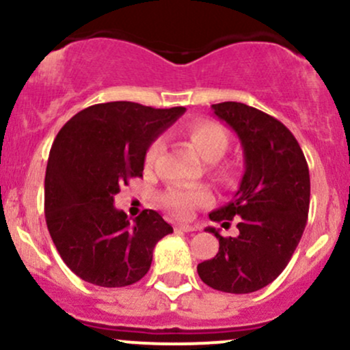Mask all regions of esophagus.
Masks as SVG:
<instances>
[{"instance_id":"1","label":"esophagus","mask_w":350,"mask_h":350,"mask_svg":"<svg viewBox=\"0 0 350 350\" xmlns=\"http://www.w3.org/2000/svg\"><path fill=\"white\" fill-rule=\"evenodd\" d=\"M176 229H178V231H183V232L198 231V228H196V226H189V224H178V226H176Z\"/></svg>"}]
</instances>
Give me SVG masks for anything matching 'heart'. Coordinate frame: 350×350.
<instances>
[{
    "mask_svg": "<svg viewBox=\"0 0 350 350\" xmlns=\"http://www.w3.org/2000/svg\"><path fill=\"white\" fill-rule=\"evenodd\" d=\"M183 134L194 146L199 156L207 163H213V174L219 183L231 186L236 181L237 167L232 161H221L219 157L226 152L229 144V134L221 124L211 119H196L183 126ZM163 151V141L154 139L148 146L144 154V164L151 167ZM213 201V194L207 187L171 186L161 196V202L178 217H187L194 207L207 206Z\"/></svg>",
    "mask_w": 350,
    "mask_h": 350,
    "instance_id": "heart-1",
    "label": "heart"
}]
</instances>
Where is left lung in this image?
I'll list each match as a JSON object with an SVG mask.
<instances>
[{
  "label": "left lung",
  "instance_id": "8db88e82",
  "mask_svg": "<svg viewBox=\"0 0 350 350\" xmlns=\"http://www.w3.org/2000/svg\"><path fill=\"white\" fill-rule=\"evenodd\" d=\"M214 114L236 131L245 171L232 201L209 214L222 228L237 219L239 234L219 239V252L198 266L202 282L222 293L249 294L271 284L286 269L307 224L310 178L294 134L244 103L213 105Z\"/></svg>",
  "mask_w": 350,
  "mask_h": 350
}]
</instances>
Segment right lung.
<instances>
[{"label": "right lung", "instance_id": "obj_1", "mask_svg": "<svg viewBox=\"0 0 350 350\" xmlns=\"http://www.w3.org/2000/svg\"><path fill=\"white\" fill-rule=\"evenodd\" d=\"M184 111L101 103L57 133L46 166V224L61 259L83 281L124 287L148 274L154 245L172 228L152 209L129 222L114 196L143 178L148 146Z\"/></svg>", "mask_w": 350, "mask_h": 350}]
</instances>
